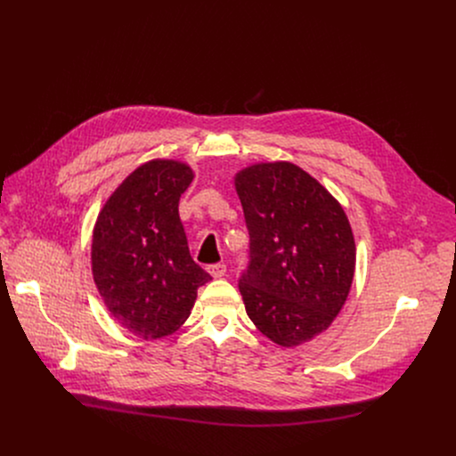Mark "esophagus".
Returning a JSON list of instances; mask_svg holds the SVG:
<instances>
[{"instance_id": "esophagus-1", "label": "esophagus", "mask_w": 456, "mask_h": 456, "mask_svg": "<svg viewBox=\"0 0 456 456\" xmlns=\"http://www.w3.org/2000/svg\"><path fill=\"white\" fill-rule=\"evenodd\" d=\"M208 273L213 276V278H224L225 273H227V267L224 264H215V265H209L208 267Z\"/></svg>"}]
</instances>
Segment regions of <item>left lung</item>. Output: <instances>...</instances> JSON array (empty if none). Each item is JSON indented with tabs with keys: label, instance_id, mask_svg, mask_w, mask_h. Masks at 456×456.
<instances>
[{
	"label": "left lung",
	"instance_id": "left-lung-1",
	"mask_svg": "<svg viewBox=\"0 0 456 456\" xmlns=\"http://www.w3.org/2000/svg\"><path fill=\"white\" fill-rule=\"evenodd\" d=\"M248 231L238 289L257 330L297 346L330 327L352 287L355 243L343 208L290 162L236 175Z\"/></svg>",
	"mask_w": 456,
	"mask_h": 456
}]
</instances>
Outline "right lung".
<instances>
[{
  "instance_id": "add662e5",
  "label": "right lung",
  "mask_w": 456,
  "mask_h": 456,
  "mask_svg": "<svg viewBox=\"0 0 456 456\" xmlns=\"http://www.w3.org/2000/svg\"><path fill=\"white\" fill-rule=\"evenodd\" d=\"M192 171L175 160L137 167L102 208L92 243L99 294L120 327L142 339L173 334L211 276L192 262L178 216Z\"/></svg>"
}]
</instances>
